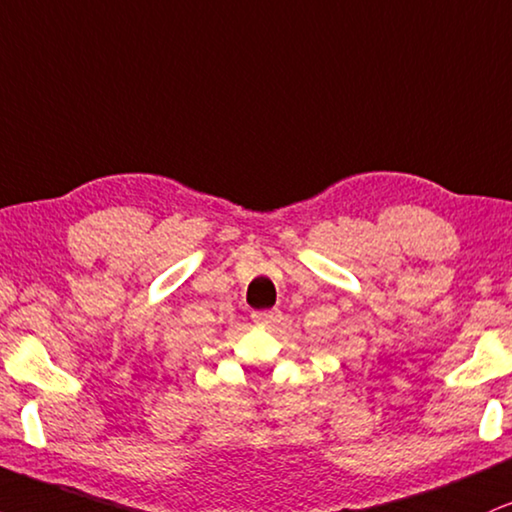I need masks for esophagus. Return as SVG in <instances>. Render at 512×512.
I'll list each match as a JSON object with an SVG mask.
<instances>
[{"mask_svg": "<svg viewBox=\"0 0 512 512\" xmlns=\"http://www.w3.org/2000/svg\"><path fill=\"white\" fill-rule=\"evenodd\" d=\"M252 321L257 326H271V323L281 321V312L278 309H267V312H252Z\"/></svg>", "mask_w": 512, "mask_h": 512, "instance_id": "esophagus-1", "label": "esophagus"}]
</instances>
